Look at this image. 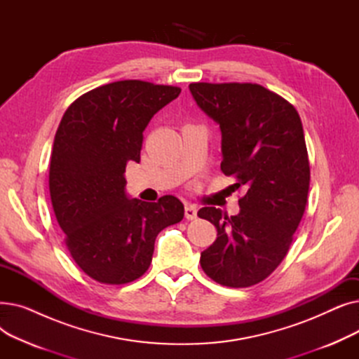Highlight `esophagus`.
Instances as JSON below:
<instances>
[{"label":"esophagus","instance_id":"34e87169","mask_svg":"<svg viewBox=\"0 0 359 359\" xmlns=\"http://www.w3.org/2000/svg\"><path fill=\"white\" fill-rule=\"evenodd\" d=\"M196 215H198V210L195 208L194 205H186L184 206V217L187 219H195Z\"/></svg>","mask_w":359,"mask_h":359}]
</instances>
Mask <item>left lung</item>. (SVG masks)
I'll use <instances>...</instances> for the list:
<instances>
[{
	"mask_svg": "<svg viewBox=\"0 0 359 359\" xmlns=\"http://www.w3.org/2000/svg\"><path fill=\"white\" fill-rule=\"evenodd\" d=\"M192 97L221 130V170L236 176L240 212L229 217L214 206L199 218L217 229L201 253V266L225 287L246 288L268 278L285 257L303 218L310 164L295 107L278 94L250 83H192Z\"/></svg>",
	"mask_w": 359,
	"mask_h": 359,
	"instance_id": "1",
	"label": "left lung"
}]
</instances>
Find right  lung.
Masks as SVG:
<instances>
[{
  "mask_svg": "<svg viewBox=\"0 0 359 359\" xmlns=\"http://www.w3.org/2000/svg\"><path fill=\"white\" fill-rule=\"evenodd\" d=\"M179 94V87L140 80L110 83L75 100L56 130L49 167L53 212L75 263L102 284L142 276L157 234L184 215L172 195L157 203L130 199L125 179L126 163H140L151 118Z\"/></svg>",
  "mask_w": 359,
  "mask_h": 359,
  "instance_id": "obj_1",
  "label": "right lung"
}]
</instances>
